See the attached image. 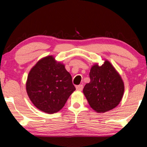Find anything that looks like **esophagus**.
<instances>
[{
	"instance_id": "1",
	"label": "esophagus",
	"mask_w": 147,
	"mask_h": 147,
	"mask_svg": "<svg viewBox=\"0 0 147 147\" xmlns=\"http://www.w3.org/2000/svg\"><path fill=\"white\" fill-rule=\"evenodd\" d=\"M76 88L77 90H78V91H82V89H83V88H84V86H83V85H82V84H80V85L76 86Z\"/></svg>"
}]
</instances>
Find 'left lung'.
Instances as JSON below:
<instances>
[{"mask_svg": "<svg viewBox=\"0 0 147 147\" xmlns=\"http://www.w3.org/2000/svg\"><path fill=\"white\" fill-rule=\"evenodd\" d=\"M90 82L83 92L89 104L97 112H106L118 105L123 98L124 87L121 76L108 61L102 66L92 67Z\"/></svg>", "mask_w": 147, "mask_h": 147, "instance_id": "left-lung-1", "label": "left lung"}]
</instances>
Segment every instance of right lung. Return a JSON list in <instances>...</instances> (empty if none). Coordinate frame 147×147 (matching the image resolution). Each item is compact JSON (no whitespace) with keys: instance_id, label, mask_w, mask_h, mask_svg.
<instances>
[{"instance_id":"1","label":"right lung","mask_w":147,"mask_h":147,"mask_svg":"<svg viewBox=\"0 0 147 147\" xmlns=\"http://www.w3.org/2000/svg\"><path fill=\"white\" fill-rule=\"evenodd\" d=\"M75 89L70 73L51 56L39 60L27 78L30 99L37 108L47 113L60 110Z\"/></svg>"}]
</instances>
